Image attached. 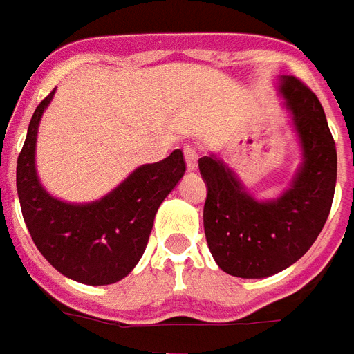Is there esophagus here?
I'll return each instance as SVG.
<instances>
[{"instance_id": "34e87169", "label": "esophagus", "mask_w": 354, "mask_h": 354, "mask_svg": "<svg viewBox=\"0 0 354 354\" xmlns=\"http://www.w3.org/2000/svg\"><path fill=\"white\" fill-rule=\"evenodd\" d=\"M185 162H187V169L194 171L198 167V149H194V147L185 149Z\"/></svg>"}]
</instances>
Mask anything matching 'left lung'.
I'll return each mask as SVG.
<instances>
[{
  "label": "left lung",
  "mask_w": 354,
  "mask_h": 354,
  "mask_svg": "<svg viewBox=\"0 0 354 354\" xmlns=\"http://www.w3.org/2000/svg\"><path fill=\"white\" fill-rule=\"evenodd\" d=\"M280 93L303 156L282 196L255 200L223 160L198 162L207 187L205 240L219 269L238 278H267L301 259L332 209L337 152L322 104L293 76L280 77Z\"/></svg>",
  "instance_id": "8db88e82"
}]
</instances>
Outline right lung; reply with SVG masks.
Here are the masks:
<instances>
[{"label": "right lung", "mask_w": 354, "mask_h": 354, "mask_svg": "<svg viewBox=\"0 0 354 354\" xmlns=\"http://www.w3.org/2000/svg\"><path fill=\"white\" fill-rule=\"evenodd\" d=\"M55 91L37 104L17 160V192L34 244L64 277L89 286L125 278L145 253L154 217L185 175L179 149L145 164L101 200L68 204L41 187L36 171L37 125Z\"/></svg>", "instance_id": "add662e5"}]
</instances>
